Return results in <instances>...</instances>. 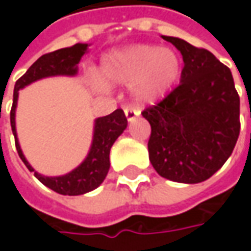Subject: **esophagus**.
I'll list each match as a JSON object with an SVG mask.
<instances>
[{
    "mask_svg": "<svg viewBox=\"0 0 251 251\" xmlns=\"http://www.w3.org/2000/svg\"><path fill=\"white\" fill-rule=\"evenodd\" d=\"M124 114H126V117H127V121L131 123V121H134L138 116H140V111L134 110L132 107H126V109H124Z\"/></svg>",
    "mask_w": 251,
    "mask_h": 251,
    "instance_id": "34e87169",
    "label": "esophagus"
}]
</instances>
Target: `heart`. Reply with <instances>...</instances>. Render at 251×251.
<instances>
[{
    "instance_id": "b5f03b06",
    "label": "heart",
    "mask_w": 251,
    "mask_h": 251,
    "mask_svg": "<svg viewBox=\"0 0 251 251\" xmlns=\"http://www.w3.org/2000/svg\"><path fill=\"white\" fill-rule=\"evenodd\" d=\"M181 58L176 50L156 44H132L106 53L100 60V76H89L93 91L107 85H130L134 101L145 104L159 100L181 75Z\"/></svg>"
}]
</instances>
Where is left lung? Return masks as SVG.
Segmentation results:
<instances>
[{
	"label": "left lung",
	"mask_w": 251,
	"mask_h": 251,
	"mask_svg": "<svg viewBox=\"0 0 251 251\" xmlns=\"http://www.w3.org/2000/svg\"><path fill=\"white\" fill-rule=\"evenodd\" d=\"M183 55L180 85L142 111L151 124L150 160L162 177L186 184L224 166L240 131V99L230 70L205 49L162 36Z\"/></svg>",
	"instance_id": "obj_1"
}]
</instances>
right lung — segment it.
<instances>
[{"label": "right lung", "mask_w": 251, "mask_h": 251, "mask_svg": "<svg viewBox=\"0 0 251 251\" xmlns=\"http://www.w3.org/2000/svg\"><path fill=\"white\" fill-rule=\"evenodd\" d=\"M91 44L76 43L71 47L55 50L37 58L30 68L21 76L14 88V103L11 109V127L15 137V145L26 168L34 173V177L46 187L63 196H81L98 188L103 183L110 168V150L116 140L127 128V119L121 109L114 110L109 116L98 117L93 121V135L86 158L71 172L61 176H44L36 172L27 162L22 152L16 132V106L19 91L30 83L50 76H75L78 74V64L83 54L88 53Z\"/></svg>", "instance_id": "add662e5"}]
</instances>
